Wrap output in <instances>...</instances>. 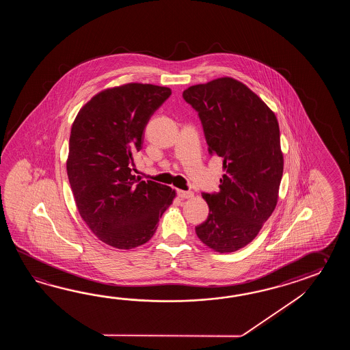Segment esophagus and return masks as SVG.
<instances>
[{
  "instance_id": "34e87169",
  "label": "esophagus",
  "mask_w": 350,
  "mask_h": 350,
  "mask_svg": "<svg viewBox=\"0 0 350 350\" xmlns=\"http://www.w3.org/2000/svg\"><path fill=\"white\" fill-rule=\"evenodd\" d=\"M178 198H181V199H190V198H193V191H184V190H178Z\"/></svg>"
}]
</instances>
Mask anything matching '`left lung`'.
I'll return each mask as SVG.
<instances>
[{"label": "left lung", "instance_id": "left-lung-1", "mask_svg": "<svg viewBox=\"0 0 350 350\" xmlns=\"http://www.w3.org/2000/svg\"><path fill=\"white\" fill-rule=\"evenodd\" d=\"M198 112L208 154L223 160L219 193H202L208 219L198 238L217 253L247 245L273 214L283 176L280 131L274 112L231 77L193 85L183 92Z\"/></svg>", "mask_w": 350, "mask_h": 350}]
</instances>
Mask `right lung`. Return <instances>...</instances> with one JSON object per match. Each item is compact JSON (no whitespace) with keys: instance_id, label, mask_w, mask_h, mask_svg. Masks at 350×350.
Instances as JSON below:
<instances>
[{"instance_id":"add662e5","label":"right lung","mask_w":350,"mask_h":350,"mask_svg":"<svg viewBox=\"0 0 350 350\" xmlns=\"http://www.w3.org/2000/svg\"><path fill=\"white\" fill-rule=\"evenodd\" d=\"M172 95L169 88L127 83L104 90L75 119L67 176L83 221L101 241L133 249L149 241L175 190L135 176L150 118Z\"/></svg>"}]
</instances>
